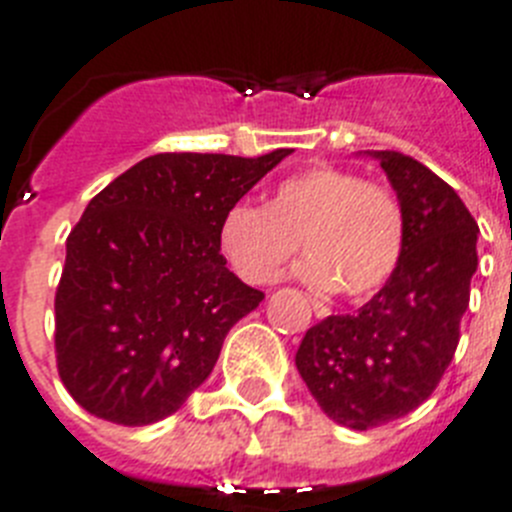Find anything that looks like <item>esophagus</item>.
I'll list each match as a JSON object with an SVG mask.
<instances>
[{"label": "esophagus", "instance_id": "34e87169", "mask_svg": "<svg viewBox=\"0 0 512 512\" xmlns=\"http://www.w3.org/2000/svg\"><path fill=\"white\" fill-rule=\"evenodd\" d=\"M310 305H312V310H315V315H318V318H328V315H330V310L323 305V302L312 300V297H310Z\"/></svg>", "mask_w": 512, "mask_h": 512}]
</instances>
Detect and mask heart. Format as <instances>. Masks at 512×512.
<instances>
[{"label":"heart","instance_id":"obj_1","mask_svg":"<svg viewBox=\"0 0 512 512\" xmlns=\"http://www.w3.org/2000/svg\"><path fill=\"white\" fill-rule=\"evenodd\" d=\"M297 243L307 282L364 300L400 266L405 212L387 184L315 164L282 179L266 207L238 202L220 223V251L251 284L277 282Z\"/></svg>","mask_w":512,"mask_h":512}]
</instances>
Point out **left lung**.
I'll use <instances>...</instances> for the list:
<instances>
[{
    "instance_id": "obj_1",
    "label": "left lung",
    "mask_w": 512,
    "mask_h": 512,
    "mask_svg": "<svg viewBox=\"0 0 512 512\" xmlns=\"http://www.w3.org/2000/svg\"><path fill=\"white\" fill-rule=\"evenodd\" d=\"M405 212V251L390 282L354 315L312 325L295 364L336 423L369 431L413 413L449 369L477 271V220L428 166L374 151Z\"/></svg>"
}]
</instances>
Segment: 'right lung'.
I'll use <instances>...</instances> for the list:
<instances>
[{
	"mask_svg": "<svg viewBox=\"0 0 512 512\" xmlns=\"http://www.w3.org/2000/svg\"><path fill=\"white\" fill-rule=\"evenodd\" d=\"M289 153H156L92 197L53 305L58 377L81 408L148 425L210 377L228 330L264 300L225 266L220 223Z\"/></svg>",
	"mask_w": 512,
	"mask_h": 512,
	"instance_id": "right-lung-1",
	"label": "right lung"
}]
</instances>
